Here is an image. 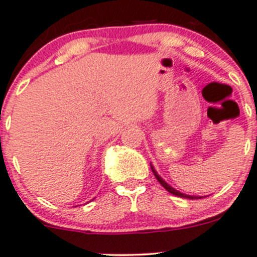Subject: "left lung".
Returning <instances> with one entry per match:
<instances>
[{
    "mask_svg": "<svg viewBox=\"0 0 257 257\" xmlns=\"http://www.w3.org/2000/svg\"><path fill=\"white\" fill-rule=\"evenodd\" d=\"M150 168H152V172H153V174L155 175V178H157V180L159 181V183L162 184V186H164V188L167 189V190L169 191L170 194H173V195H175V196H180V198H185V199H201V198H203V196H196V195H188V194L180 193V191L177 190V189H174V188H173V186H170L169 184H168L167 181L164 180V179H163L162 177H160V175L158 174V172H157V170H155V168L153 167L152 164H150Z\"/></svg>",
    "mask_w": 257,
    "mask_h": 257,
    "instance_id": "1",
    "label": "left lung"
}]
</instances>
